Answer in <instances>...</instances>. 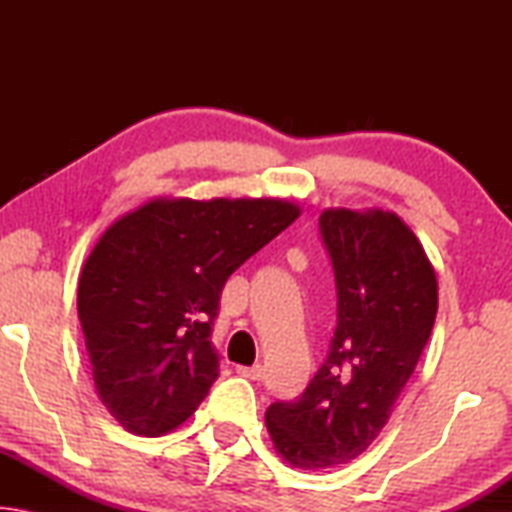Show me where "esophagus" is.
Returning <instances> with one entry per match:
<instances>
[{
  "instance_id": "34e87169",
  "label": "esophagus",
  "mask_w": 512,
  "mask_h": 512,
  "mask_svg": "<svg viewBox=\"0 0 512 512\" xmlns=\"http://www.w3.org/2000/svg\"><path fill=\"white\" fill-rule=\"evenodd\" d=\"M237 372L241 377L253 379V381H262L264 379V368L255 363V366H237Z\"/></svg>"
}]
</instances>
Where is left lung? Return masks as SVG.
Here are the masks:
<instances>
[{
	"label": "left lung",
	"instance_id": "obj_1",
	"mask_svg": "<svg viewBox=\"0 0 512 512\" xmlns=\"http://www.w3.org/2000/svg\"><path fill=\"white\" fill-rule=\"evenodd\" d=\"M318 230L336 284L334 336L305 393L266 411L275 449L300 470L366 452L418 366L438 311L436 273L400 216L327 210Z\"/></svg>",
	"mask_w": 512,
	"mask_h": 512
}]
</instances>
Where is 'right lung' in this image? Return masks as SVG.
I'll use <instances>...</instances> for the list:
<instances>
[{
	"label": "right lung",
	"instance_id": "obj_1",
	"mask_svg": "<svg viewBox=\"0 0 512 512\" xmlns=\"http://www.w3.org/2000/svg\"><path fill=\"white\" fill-rule=\"evenodd\" d=\"M287 201H153L119 219L83 266L79 318L94 386L121 427L160 436L219 377L212 325L237 268L298 219Z\"/></svg>",
	"mask_w": 512,
	"mask_h": 512
}]
</instances>
